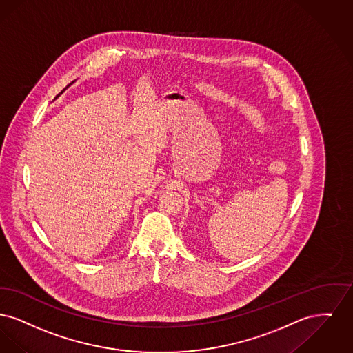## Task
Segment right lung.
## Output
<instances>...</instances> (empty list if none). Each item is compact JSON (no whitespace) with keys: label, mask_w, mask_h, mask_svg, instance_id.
<instances>
[{"label":"right lung","mask_w":353,"mask_h":353,"mask_svg":"<svg viewBox=\"0 0 353 353\" xmlns=\"http://www.w3.org/2000/svg\"><path fill=\"white\" fill-rule=\"evenodd\" d=\"M75 81H73V82H72V83H70V85H73V83H74ZM70 85H68V86H66V88H65V89H63V90H62V92H61V93L58 94V95H57L56 98H54V99H57V98H58V97H59V95H61V94L63 93V92H65V90H66V89H68V88H69V86H70Z\"/></svg>","instance_id":"1"}]
</instances>
